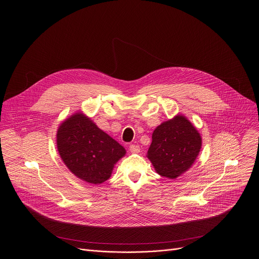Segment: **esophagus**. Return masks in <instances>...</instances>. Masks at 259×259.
<instances>
[{
  "label": "esophagus",
  "instance_id": "34e87169",
  "mask_svg": "<svg viewBox=\"0 0 259 259\" xmlns=\"http://www.w3.org/2000/svg\"><path fill=\"white\" fill-rule=\"evenodd\" d=\"M129 150L130 152L132 153H138L140 151V146L139 145H136V144H131L129 146Z\"/></svg>",
  "mask_w": 259,
  "mask_h": 259
}]
</instances>
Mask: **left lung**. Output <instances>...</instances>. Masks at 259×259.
Instances as JSON below:
<instances>
[{"label":"left lung","mask_w":259,"mask_h":259,"mask_svg":"<svg viewBox=\"0 0 259 259\" xmlns=\"http://www.w3.org/2000/svg\"><path fill=\"white\" fill-rule=\"evenodd\" d=\"M147 151L158 175L176 179L187 171L198 156L202 139L198 130L183 115L162 122L152 133Z\"/></svg>","instance_id":"1"}]
</instances>
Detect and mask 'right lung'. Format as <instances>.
Here are the masks:
<instances>
[{
	"label": "right lung",
	"mask_w": 259,
	"mask_h": 259,
	"mask_svg": "<svg viewBox=\"0 0 259 259\" xmlns=\"http://www.w3.org/2000/svg\"><path fill=\"white\" fill-rule=\"evenodd\" d=\"M59 154L80 180L99 185L107 181L126 149L82 112L61 123L57 131Z\"/></svg>",
	"instance_id": "obj_1"
}]
</instances>
